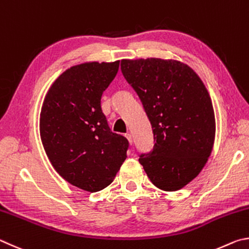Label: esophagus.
I'll return each instance as SVG.
<instances>
[{
  "label": "esophagus",
  "mask_w": 249,
  "mask_h": 249,
  "mask_svg": "<svg viewBox=\"0 0 249 249\" xmlns=\"http://www.w3.org/2000/svg\"><path fill=\"white\" fill-rule=\"evenodd\" d=\"M125 138L128 139V141H129L130 144H132V143H133V140H132V136H131V134H130V133H127V134H125Z\"/></svg>",
  "instance_id": "1"
}]
</instances>
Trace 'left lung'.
Listing matches in <instances>:
<instances>
[{
	"mask_svg": "<svg viewBox=\"0 0 249 249\" xmlns=\"http://www.w3.org/2000/svg\"><path fill=\"white\" fill-rule=\"evenodd\" d=\"M121 72L140 97L154 146L139 162L158 188H184L202 171L215 138L211 97L201 78L177 60H121Z\"/></svg>",
	"mask_w": 249,
	"mask_h": 249,
	"instance_id": "8db88e82",
	"label": "left lung"
}]
</instances>
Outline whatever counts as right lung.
<instances>
[{"label":"right lung","mask_w":249,"mask_h":249,"mask_svg":"<svg viewBox=\"0 0 249 249\" xmlns=\"http://www.w3.org/2000/svg\"><path fill=\"white\" fill-rule=\"evenodd\" d=\"M119 61L85 62L64 71L43 100L40 138L55 172L89 193L106 188L127 159L129 142L113 133L102 110Z\"/></svg>","instance_id":"add662e5"}]
</instances>
